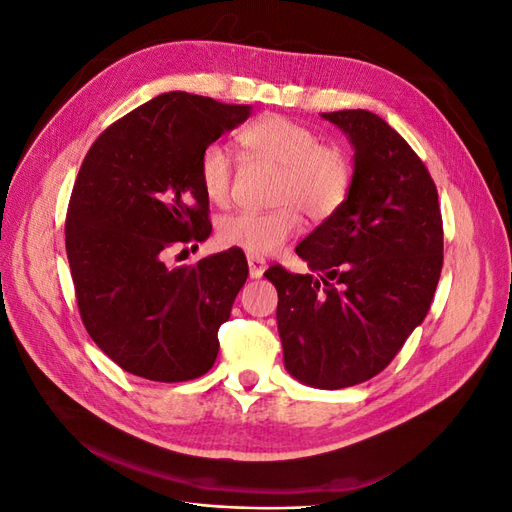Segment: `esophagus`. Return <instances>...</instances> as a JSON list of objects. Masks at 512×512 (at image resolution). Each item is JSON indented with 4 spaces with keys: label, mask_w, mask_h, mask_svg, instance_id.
<instances>
[{
    "label": "esophagus",
    "mask_w": 512,
    "mask_h": 512,
    "mask_svg": "<svg viewBox=\"0 0 512 512\" xmlns=\"http://www.w3.org/2000/svg\"><path fill=\"white\" fill-rule=\"evenodd\" d=\"M247 265H250L252 280H258V277H262V273L267 271V262H265V258H260V256H247Z\"/></svg>",
    "instance_id": "esophagus-1"
}]
</instances>
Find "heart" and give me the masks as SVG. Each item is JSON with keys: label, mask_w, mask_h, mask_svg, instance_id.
<instances>
[{"label": "heart", "mask_w": 512, "mask_h": 512, "mask_svg": "<svg viewBox=\"0 0 512 512\" xmlns=\"http://www.w3.org/2000/svg\"><path fill=\"white\" fill-rule=\"evenodd\" d=\"M247 156L277 166L273 183L275 209L265 213H232L218 224V241L250 256L280 252L303 226L301 209L312 220H324L346 200L352 170L346 153L322 145L318 134L282 115H265L239 132ZM198 179L215 205H226L232 164L226 147L211 143L200 153Z\"/></svg>", "instance_id": "heart-1"}]
</instances>
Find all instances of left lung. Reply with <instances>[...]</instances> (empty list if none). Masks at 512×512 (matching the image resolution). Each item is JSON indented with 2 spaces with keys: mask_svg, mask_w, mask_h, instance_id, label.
Instances as JSON below:
<instances>
[{
  "mask_svg": "<svg viewBox=\"0 0 512 512\" xmlns=\"http://www.w3.org/2000/svg\"><path fill=\"white\" fill-rule=\"evenodd\" d=\"M354 149L346 200L297 254L318 275L271 267L288 374L324 391L374 378L429 312L442 271L436 183L369 111L320 113Z\"/></svg>",
  "mask_w": 512,
  "mask_h": 512,
  "instance_id": "8db88e82",
  "label": "left lung"
}]
</instances>
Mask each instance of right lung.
Masks as SVG:
<instances>
[{
    "label": "right lung",
    "instance_id": "add662e5",
    "mask_svg": "<svg viewBox=\"0 0 512 512\" xmlns=\"http://www.w3.org/2000/svg\"><path fill=\"white\" fill-rule=\"evenodd\" d=\"M250 115L247 104L170 91L115 121L87 151L66 254L87 333L134 376L183 382L215 363L247 260L241 250L185 267L164 258L175 243L211 235L200 153Z\"/></svg>",
    "mask_w": 512,
    "mask_h": 512
}]
</instances>
